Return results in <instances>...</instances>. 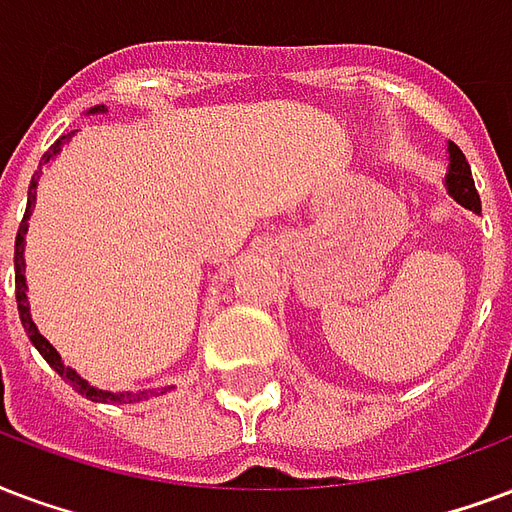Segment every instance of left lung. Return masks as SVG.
I'll return each mask as SVG.
<instances>
[{"label":"left lung","mask_w":512,"mask_h":512,"mask_svg":"<svg viewBox=\"0 0 512 512\" xmlns=\"http://www.w3.org/2000/svg\"><path fill=\"white\" fill-rule=\"evenodd\" d=\"M451 151V169H448V191L453 194L456 202H461L464 207H470L475 213H480V197L475 191V180H472L470 164L464 159V153L459 151V145H448Z\"/></svg>","instance_id":"left-lung-1"}]
</instances>
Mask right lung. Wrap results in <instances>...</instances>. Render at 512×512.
<instances>
[{"mask_svg":"<svg viewBox=\"0 0 512 512\" xmlns=\"http://www.w3.org/2000/svg\"><path fill=\"white\" fill-rule=\"evenodd\" d=\"M105 110V105H96L91 113H102ZM67 140V137H59V140L53 142L51 148L45 151V156H42L40 167H37V172H34L32 183H29V199H26V213H23V221L21 226H18V234H15V299H18V315H21V324L23 329H26V334H29V340L34 343V348L42 353V359L51 364L53 370L59 372L61 378L67 380L69 386L75 388L78 394H83L86 399H91V402H137V399H142L140 394H110V391H99V388H94L91 383H86V380L80 378L78 372L69 370L67 364L61 361V356L56 353V348H53L45 337H42L40 332H37V326H34L32 315H29V297H26V275H23V234H26V229H29V215H32V205H34V197H37V180H40V169L42 164H48V161L56 156V153L61 151V142ZM167 388H161V394H164ZM151 394H156V391H151Z\"/></svg>","mask_w":512,"mask_h":512,"instance_id":"right-lung-1","label":"right lung"}]
</instances>
